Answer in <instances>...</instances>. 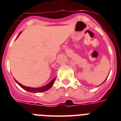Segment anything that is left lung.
<instances>
[{
	"instance_id": "1",
	"label": "left lung",
	"mask_w": 121,
	"mask_h": 121,
	"mask_svg": "<svg viewBox=\"0 0 121 121\" xmlns=\"http://www.w3.org/2000/svg\"><path fill=\"white\" fill-rule=\"evenodd\" d=\"M108 75H109V74H108ZM107 78H108V77H107ZM107 78H106V79H107ZM106 79L105 80V81H104V82H105V81H106ZM104 82H103V83H104ZM103 83H102V84H103ZM101 84H100V85H101Z\"/></svg>"
}]
</instances>
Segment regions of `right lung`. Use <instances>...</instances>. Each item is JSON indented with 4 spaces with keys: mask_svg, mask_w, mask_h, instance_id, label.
<instances>
[{
    "mask_svg": "<svg viewBox=\"0 0 121 121\" xmlns=\"http://www.w3.org/2000/svg\"><path fill=\"white\" fill-rule=\"evenodd\" d=\"M22 32V31H21ZM21 32H20V33L19 34V35L17 36V38L18 37V36H19V35L21 34ZM16 38V39H17ZM15 81L16 82L17 84L19 85L20 86H21L23 89L25 90L28 91L29 92H31V93H40V92H43V91H45L48 90H49L50 88H51V86H53V84H54V81L56 80V78L53 79L51 80L50 82H49L48 84H47V85H44L43 86H41V87H39V88H33V87H30V86H24V85H22L21 84H20L19 82L16 81V80L15 79Z\"/></svg>",
    "mask_w": 121,
    "mask_h": 121,
    "instance_id": "add662e5",
    "label": "right lung"
}]
</instances>
